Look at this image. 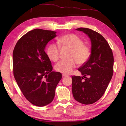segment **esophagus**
I'll return each mask as SVG.
<instances>
[{"mask_svg": "<svg viewBox=\"0 0 126 126\" xmlns=\"http://www.w3.org/2000/svg\"><path fill=\"white\" fill-rule=\"evenodd\" d=\"M62 75H63V77H67V76H68L67 75H66V74H63Z\"/></svg>", "mask_w": 126, "mask_h": 126, "instance_id": "obj_1", "label": "esophagus"}]
</instances>
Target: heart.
<instances>
[{"instance_id": "b5f03b06", "label": "heart", "mask_w": 126, "mask_h": 126, "mask_svg": "<svg viewBox=\"0 0 126 126\" xmlns=\"http://www.w3.org/2000/svg\"><path fill=\"white\" fill-rule=\"evenodd\" d=\"M60 46L70 49L68 55L69 59L61 60L55 66L58 72L69 74L77 66L85 63L89 59L91 54L88 46L83 43V40L75 34H66L58 40ZM47 55L51 60L56 62L60 58V47L56 44H51L47 48Z\"/></svg>"}]
</instances>
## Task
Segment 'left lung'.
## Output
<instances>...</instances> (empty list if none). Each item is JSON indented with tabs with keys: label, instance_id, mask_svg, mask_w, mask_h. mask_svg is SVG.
Masks as SVG:
<instances>
[{
	"label": "left lung",
	"instance_id": "1",
	"mask_svg": "<svg viewBox=\"0 0 126 126\" xmlns=\"http://www.w3.org/2000/svg\"><path fill=\"white\" fill-rule=\"evenodd\" d=\"M91 42L89 59L80 67L82 77L72 76V92L76 100L85 105L94 104L102 97L111 80L113 56L108 42L100 33L86 28H79Z\"/></svg>",
	"mask_w": 126,
	"mask_h": 126
}]
</instances>
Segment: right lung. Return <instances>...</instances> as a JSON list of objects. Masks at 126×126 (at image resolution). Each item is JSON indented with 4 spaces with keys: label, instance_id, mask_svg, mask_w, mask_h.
<instances>
[{
    "label": "right lung",
    "instance_id": "right-lung-1",
    "mask_svg": "<svg viewBox=\"0 0 126 126\" xmlns=\"http://www.w3.org/2000/svg\"><path fill=\"white\" fill-rule=\"evenodd\" d=\"M56 33L41 29L31 30L18 40L13 51L15 79L27 100L37 106L52 102L62 78L60 72L52 71L51 63L45 51Z\"/></svg>",
    "mask_w": 126,
    "mask_h": 126
}]
</instances>
